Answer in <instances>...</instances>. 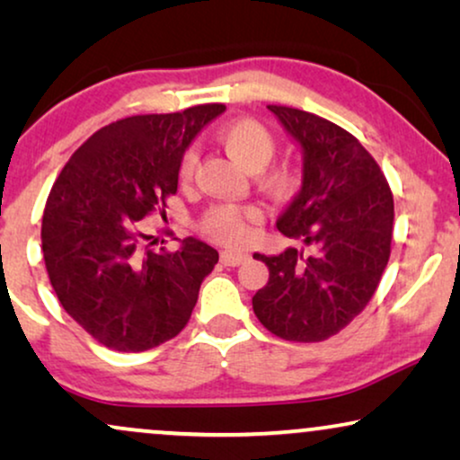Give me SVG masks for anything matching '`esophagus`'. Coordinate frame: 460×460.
I'll use <instances>...</instances> for the list:
<instances>
[{
    "mask_svg": "<svg viewBox=\"0 0 460 460\" xmlns=\"http://www.w3.org/2000/svg\"><path fill=\"white\" fill-rule=\"evenodd\" d=\"M222 263L224 266H230V268H236L241 266V263H244L249 260L247 253H241V251H222Z\"/></svg>",
    "mask_w": 460,
    "mask_h": 460,
    "instance_id": "34e87169",
    "label": "esophagus"
}]
</instances>
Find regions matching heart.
<instances>
[{
    "mask_svg": "<svg viewBox=\"0 0 460 460\" xmlns=\"http://www.w3.org/2000/svg\"><path fill=\"white\" fill-rule=\"evenodd\" d=\"M217 140L222 144L226 153L232 159L241 163L249 172H260L261 167L268 165V161L274 155V137L270 134L266 125L253 119H241V121H232L226 128L219 129ZM194 167H197V153L188 150L181 159L180 165V180L188 181L192 178ZM270 186L274 190L285 192L293 184V173L291 169L279 167L268 175ZM253 209H238V207H216L205 216L203 228L209 236L217 238V241L228 243V244H241L249 234L247 219L253 216Z\"/></svg>",
    "mask_w": 460,
    "mask_h": 460,
    "instance_id": "b5f03b06",
    "label": "heart"
}]
</instances>
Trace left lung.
<instances>
[{"mask_svg": "<svg viewBox=\"0 0 460 460\" xmlns=\"http://www.w3.org/2000/svg\"><path fill=\"white\" fill-rule=\"evenodd\" d=\"M304 156L301 188L279 230L310 249L255 253L270 270L253 312L276 337L324 341L360 314L379 287L394 230V197L368 150L312 112L268 106Z\"/></svg>", "mask_w": 460, "mask_h": 460, "instance_id": "8db88e82", "label": "left lung"}]
</instances>
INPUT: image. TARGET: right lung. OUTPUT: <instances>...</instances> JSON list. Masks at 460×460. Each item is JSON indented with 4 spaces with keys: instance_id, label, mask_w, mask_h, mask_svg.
<instances>
[{
    "instance_id": "right-lung-1",
    "label": "right lung",
    "mask_w": 460,
    "mask_h": 460,
    "mask_svg": "<svg viewBox=\"0 0 460 460\" xmlns=\"http://www.w3.org/2000/svg\"><path fill=\"white\" fill-rule=\"evenodd\" d=\"M224 111L200 104L106 125L49 192L41 224L49 282L68 316L106 348L153 349L190 320L217 251L188 236L173 253H155L137 222L178 192L184 153Z\"/></svg>"
}]
</instances>
